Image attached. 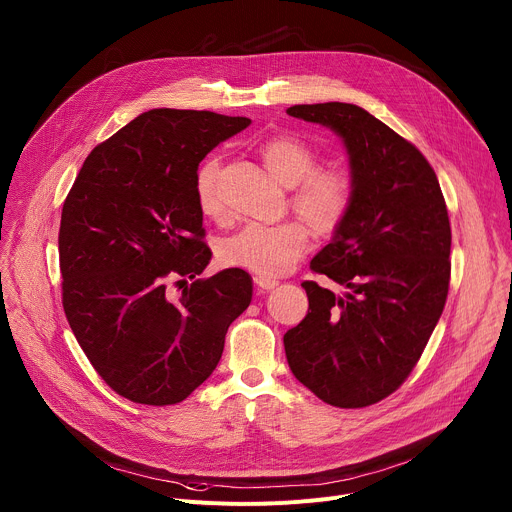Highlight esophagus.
Instances as JSON below:
<instances>
[{"mask_svg": "<svg viewBox=\"0 0 512 512\" xmlns=\"http://www.w3.org/2000/svg\"><path fill=\"white\" fill-rule=\"evenodd\" d=\"M253 281H255V285H257L261 291L273 289V287L277 285V281H275V279H269V277H255Z\"/></svg>", "mask_w": 512, "mask_h": 512, "instance_id": "1", "label": "esophagus"}]
</instances>
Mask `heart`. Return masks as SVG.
Segmentation results:
<instances>
[{
	"label": "heart",
	"mask_w": 512,
	"mask_h": 512,
	"mask_svg": "<svg viewBox=\"0 0 512 512\" xmlns=\"http://www.w3.org/2000/svg\"><path fill=\"white\" fill-rule=\"evenodd\" d=\"M269 174L291 190L289 208L318 237H332L352 208L354 176L342 164H322L320 154L306 139L277 133L267 137L257 150ZM221 158L208 156L194 172V196L200 212L208 218L225 216L221 192ZM310 249V231L300 221H285L273 227L249 225L223 239L216 259L225 267L245 269L259 277H277L294 267Z\"/></svg>",
	"instance_id": "heart-1"
}]
</instances>
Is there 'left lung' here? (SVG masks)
I'll return each instance as SVG.
<instances>
[{
    "instance_id": "left-lung-1",
    "label": "left lung",
    "mask_w": 512,
    "mask_h": 512,
    "mask_svg": "<svg viewBox=\"0 0 512 512\" xmlns=\"http://www.w3.org/2000/svg\"><path fill=\"white\" fill-rule=\"evenodd\" d=\"M287 113L334 129L346 143L354 202L310 263L346 296L304 281L310 310L283 336L291 373L318 399L369 407L415 369L450 289L452 229L437 176L411 141L350 103Z\"/></svg>"
}]
</instances>
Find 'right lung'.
<instances>
[{"mask_svg": "<svg viewBox=\"0 0 512 512\" xmlns=\"http://www.w3.org/2000/svg\"><path fill=\"white\" fill-rule=\"evenodd\" d=\"M249 123L212 111L141 113L87 156L62 204L66 320L99 377L133 403L184 401L251 304L243 269L196 279L212 253L194 196L204 156Z\"/></svg>", "mask_w": 512, "mask_h": 512, "instance_id": "1", "label": "right lung"}]
</instances>
